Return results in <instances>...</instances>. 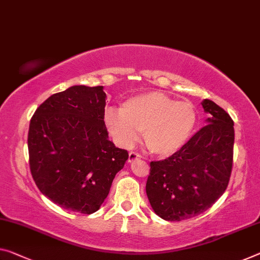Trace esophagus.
Returning a JSON list of instances; mask_svg holds the SVG:
<instances>
[{
    "instance_id": "1",
    "label": "esophagus",
    "mask_w": 260,
    "mask_h": 260,
    "mask_svg": "<svg viewBox=\"0 0 260 260\" xmlns=\"http://www.w3.org/2000/svg\"><path fill=\"white\" fill-rule=\"evenodd\" d=\"M136 159H141V154L138 152H135V151H131L129 153V162H133Z\"/></svg>"
}]
</instances>
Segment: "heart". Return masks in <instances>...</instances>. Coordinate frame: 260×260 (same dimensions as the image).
I'll list each match as a JSON object with an SVG mask.
<instances>
[{
  "label": "heart",
  "mask_w": 260,
  "mask_h": 260,
  "mask_svg": "<svg viewBox=\"0 0 260 260\" xmlns=\"http://www.w3.org/2000/svg\"><path fill=\"white\" fill-rule=\"evenodd\" d=\"M106 126L118 145L130 147L143 133L144 143L153 154L169 157L188 141L197 124L189 102H174L161 93H147L123 103L121 111L108 109Z\"/></svg>",
  "instance_id": "1"
}]
</instances>
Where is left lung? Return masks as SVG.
<instances>
[{"mask_svg":"<svg viewBox=\"0 0 260 260\" xmlns=\"http://www.w3.org/2000/svg\"><path fill=\"white\" fill-rule=\"evenodd\" d=\"M209 114L202 126L177 152L150 162L146 194L154 213L166 221H182L209 209L229 185L234 164V121L206 99Z\"/></svg>","mask_w":260,"mask_h":260,"instance_id":"left-lung-1","label":"left lung"}]
</instances>
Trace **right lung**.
<instances>
[{
  "label": "right lung",
  "mask_w": 260,
  "mask_h": 260,
  "mask_svg": "<svg viewBox=\"0 0 260 260\" xmlns=\"http://www.w3.org/2000/svg\"><path fill=\"white\" fill-rule=\"evenodd\" d=\"M106 98L102 86L70 87L45 100L30 121L31 174L39 190L63 209L99 210L129 158L108 139Z\"/></svg>",
  "instance_id": "obj_1"
}]
</instances>
